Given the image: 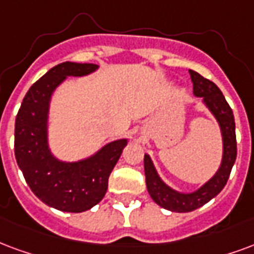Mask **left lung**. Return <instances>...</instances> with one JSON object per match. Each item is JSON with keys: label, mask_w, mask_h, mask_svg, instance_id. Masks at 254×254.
Here are the masks:
<instances>
[{"label": "left lung", "mask_w": 254, "mask_h": 254, "mask_svg": "<svg viewBox=\"0 0 254 254\" xmlns=\"http://www.w3.org/2000/svg\"><path fill=\"white\" fill-rule=\"evenodd\" d=\"M190 75H191L194 95L203 99V103L219 124L222 133L223 155L221 165L213 178L207 183H204L200 189L190 194L179 192L165 185L157 175L151 157L148 155L144 156V171H145L148 192L159 206L175 213H189L196 210L207 203L208 200H211L214 196H217L226 185L237 157L236 122H234L232 108L226 102L222 91L218 89L217 84L203 78L202 75L192 69H190Z\"/></svg>", "instance_id": "obj_1"}]
</instances>
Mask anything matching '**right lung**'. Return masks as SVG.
Listing matches in <instances>:
<instances>
[{"mask_svg":"<svg viewBox=\"0 0 254 254\" xmlns=\"http://www.w3.org/2000/svg\"><path fill=\"white\" fill-rule=\"evenodd\" d=\"M93 63L64 62L43 75L22 99L14 125V156L32 192L60 211L82 213L106 194L109 176L127 146V138L106 144L79 161H62L48 146V112L52 94L67 76L94 72Z\"/></svg>","mask_w":254,"mask_h":254,"instance_id":"add662e5","label":"right lung"}]
</instances>
